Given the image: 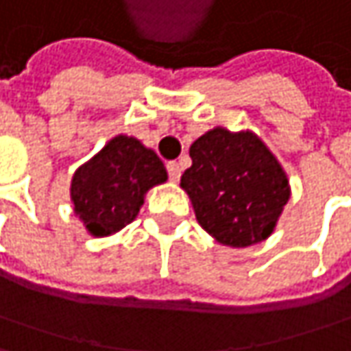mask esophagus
<instances>
[{
  "label": "esophagus",
  "mask_w": 351,
  "mask_h": 351,
  "mask_svg": "<svg viewBox=\"0 0 351 351\" xmlns=\"http://www.w3.org/2000/svg\"><path fill=\"white\" fill-rule=\"evenodd\" d=\"M167 173H169V178L176 182L178 178H180V173H182V169H180V165L176 162V160H171V162H167Z\"/></svg>",
  "instance_id": "1"
}]
</instances>
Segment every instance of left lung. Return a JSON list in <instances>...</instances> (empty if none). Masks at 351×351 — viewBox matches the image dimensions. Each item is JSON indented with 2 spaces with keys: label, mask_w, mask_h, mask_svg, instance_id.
I'll return each mask as SVG.
<instances>
[{
  "label": "left lung",
  "mask_w": 351,
  "mask_h": 351,
  "mask_svg": "<svg viewBox=\"0 0 351 351\" xmlns=\"http://www.w3.org/2000/svg\"><path fill=\"white\" fill-rule=\"evenodd\" d=\"M193 167L180 176L200 226L220 244L244 248L272 234L290 198L288 178L252 133L213 129L191 147Z\"/></svg>",
  "instance_id": "obj_1"
}]
</instances>
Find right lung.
<instances>
[{"instance_id":"1","label":"right lung","mask_w":351,"mask_h":351,"mask_svg":"<svg viewBox=\"0 0 351 351\" xmlns=\"http://www.w3.org/2000/svg\"><path fill=\"white\" fill-rule=\"evenodd\" d=\"M165 180L162 160L133 136L119 134L73 176L75 213L91 234L107 237L133 222L145 193Z\"/></svg>"}]
</instances>
